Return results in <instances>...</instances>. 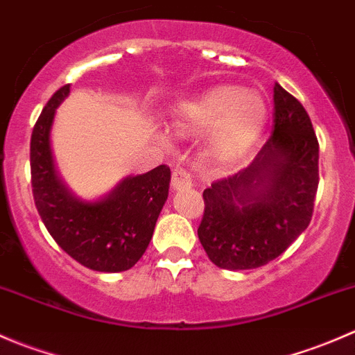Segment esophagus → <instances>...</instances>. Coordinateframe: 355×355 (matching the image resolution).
I'll return each mask as SVG.
<instances>
[{
	"label": "esophagus",
	"instance_id": "esophagus-1",
	"mask_svg": "<svg viewBox=\"0 0 355 355\" xmlns=\"http://www.w3.org/2000/svg\"><path fill=\"white\" fill-rule=\"evenodd\" d=\"M171 187L173 191H182V189L192 187V177L187 170L184 168H175L171 173Z\"/></svg>",
	"mask_w": 355,
	"mask_h": 355
}]
</instances>
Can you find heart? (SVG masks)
I'll list each match as a JSON object with an SVG mask.
<instances>
[{"instance_id": "obj_1", "label": "heart", "mask_w": 355, "mask_h": 355, "mask_svg": "<svg viewBox=\"0 0 355 355\" xmlns=\"http://www.w3.org/2000/svg\"><path fill=\"white\" fill-rule=\"evenodd\" d=\"M266 120V105L257 92L214 87L175 110V125L184 132H200L216 123L209 149L218 159L234 161L252 146Z\"/></svg>"}]
</instances>
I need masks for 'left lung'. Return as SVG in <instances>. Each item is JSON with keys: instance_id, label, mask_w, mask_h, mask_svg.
Wrapping results in <instances>:
<instances>
[{"instance_id": "8db88e82", "label": "left lung", "mask_w": 355, "mask_h": 355, "mask_svg": "<svg viewBox=\"0 0 355 355\" xmlns=\"http://www.w3.org/2000/svg\"><path fill=\"white\" fill-rule=\"evenodd\" d=\"M275 127L249 166L202 192L199 241L211 263L230 271L277 259L309 227L320 146L304 106L275 84Z\"/></svg>"}]
</instances>
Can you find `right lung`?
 Here are the masks:
<instances>
[{"instance_id": "1", "label": "right lung", "mask_w": 355, "mask_h": 355, "mask_svg": "<svg viewBox=\"0 0 355 355\" xmlns=\"http://www.w3.org/2000/svg\"><path fill=\"white\" fill-rule=\"evenodd\" d=\"M70 94L63 85L35 121L31 139L32 194L42 223L70 257L101 273L127 271L153 239L157 216L168 199L171 171L159 164L142 175H128L103 198L75 196L60 177L51 149L56 108Z\"/></svg>"}]
</instances>
